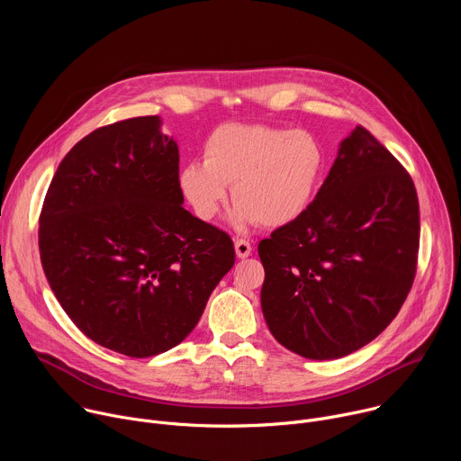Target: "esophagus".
<instances>
[{
  "label": "esophagus",
  "mask_w": 461,
  "mask_h": 461,
  "mask_svg": "<svg viewBox=\"0 0 461 461\" xmlns=\"http://www.w3.org/2000/svg\"><path fill=\"white\" fill-rule=\"evenodd\" d=\"M235 253L239 258H246L251 253V244L246 239H237L235 240Z\"/></svg>",
  "instance_id": "obj_1"
}]
</instances>
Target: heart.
<instances>
[{
    "instance_id": "heart-1",
    "label": "heart",
    "mask_w": 461,
    "mask_h": 461,
    "mask_svg": "<svg viewBox=\"0 0 461 461\" xmlns=\"http://www.w3.org/2000/svg\"><path fill=\"white\" fill-rule=\"evenodd\" d=\"M204 162L178 171L184 199L203 221H212L233 185V222L283 228L301 219L321 187L326 155L303 129L265 123H224L204 142Z\"/></svg>"
}]
</instances>
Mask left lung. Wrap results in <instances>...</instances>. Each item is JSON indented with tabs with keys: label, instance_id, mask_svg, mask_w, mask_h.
I'll list each match as a JSON object with an SVG mask.
<instances>
[{
	"label": "left lung",
	"instance_id": "8db88e82",
	"mask_svg": "<svg viewBox=\"0 0 461 461\" xmlns=\"http://www.w3.org/2000/svg\"><path fill=\"white\" fill-rule=\"evenodd\" d=\"M420 204L405 167L357 125L306 213L258 242L272 336L308 359L375 339L416 276Z\"/></svg>",
	"mask_w": 461,
	"mask_h": 461
}]
</instances>
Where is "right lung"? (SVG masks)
I'll return each mask as SVG.
<instances>
[{
  "mask_svg": "<svg viewBox=\"0 0 461 461\" xmlns=\"http://www.w3.org/2000/svg\"><path fill=\"white\" fill-rule=\"evenodd\" d=\"M158 116L93 131L59 162L40 215L45 277L95 343L151 357L182 343L235 265L228 233L182 208Z\"/></svg>",
  "mask_w": 461,
  "mask_h": 461,
  "instance_id": "right-lung-1",
  "label": "right lung"
}]
</instances>
